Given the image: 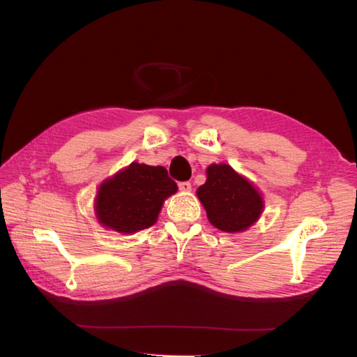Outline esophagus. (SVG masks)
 Returning a JSON list of instances; mask_svg holds the SVG:
<instances>
[{"mask_svg": "<svg viewBox=\"0 0 357 357\" xmlns=\"http://www.w3.org/2000/svg\"><path fill=\"white\" fill-rule=\"evenodd\" d=\"M178 187H179L181 192H190L192 190V184L187 183V181H185V183H179Z\"/></svg>", "mask_w": 357, "mask_h": 357, "instance_id": "esophagus-1", "label": "esophagus"}]
</instances>
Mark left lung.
<instances>
[{"instance_id": "8db88e82", "label": "left lung", "mask_w": 357, "mask_h": 357, "mask_svg": "<svg viewBox=\"0 0 357 357\" xmlns=\"http://www.w3.org/2000/svg\"><path fill=\"white\" fill-rule=\"evenodd\" d=\"M207 181L196 195L207 211L210 224L227 233L245 231L264 211V198L253 183L229 164L207 167Z\"/></svg>"}]
</instances>
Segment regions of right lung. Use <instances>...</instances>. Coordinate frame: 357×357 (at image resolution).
Returning a JSON list of instances; mask_svg holds the SVG:
<instances>
[{
  "label": "right lung",
  "mask_w": 357,
  "mask_h": 357,
  "mask_svg": "<svg viewBox=\"0 0 357 357\" xmlns=\"http://www.w3.org/2000/svg\"><path fill=\"white\" fill-rule=\"evenodd\" d=\"M176 192L164 167L132 162L98 187L95 215L104 229L132 234L153 225L164 201Z\"/></svg>",
  "instance_id": "obj_1"
}]
</instances>
